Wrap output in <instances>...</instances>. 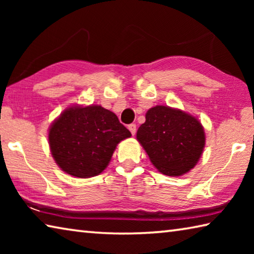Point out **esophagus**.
Masks as SVG:
<instances>
[{
	"label": "esophagus",
	"mask_w": 254,
	"mask_h": 254,
	"mask_svg": "<svg viewBox=\"0 0 254 254\" xmlns=\"http://www.w3.org/2000/svg\"><path fill=\"white\" fill-rule=\"evenodd\" d=\"M128 130H130V132L132 133V135H134L135 132H136V126H135V124L134 123L130 124V126H128Z\"/></svg>",
	"instance_id": "esophagus-1"
}]
</instances>
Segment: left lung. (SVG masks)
I'll use <instances>...</instances> for the list:
<instances>
[{
  "label": "left lung",
  "instance_id": "8db88e82",
  "mask_svg": "<svg viewBox=\"0 0 254 254\" xmlns=\"http://www.w3.org/2000/svg\"><path fill=\"white\" fill-rule=\"evenodd\" d=\"M136 139L150 161L167 176H182L194 168L205 147V132L192 115L157 105L145 114L137 128Z\"/></svg>",
  "mask_w": 254,
  "mask_h": 254
}]
</instances>
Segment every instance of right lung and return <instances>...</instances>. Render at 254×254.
I'll list each match as a JSON object with an SVG mask.
<instances>
[{
	"instance_id": "right-lung-1",
	"label": "right lung",
	"mask_w": 254,
	"mask_h": 254,
	"mask_svg": "<svg viewBox=\"0 0 254 254\" xmlns=\"http://www.w3.org/2000/svg\"><path fill=\"white\" fill-rule=\"evenodd\" d=\"M131 136L113 112L100 105L70 106L49 128L50 151L66 174L89 178L104 170L118 143Z\"/></svg>"
}]
</instances>
